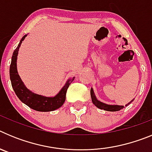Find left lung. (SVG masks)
<instances>
[{
	"mask_svg": "<svg viewBox=\"0 0 152 152\" xmlns=\"http://www.w3.org/2000/svg\"><path fill=\"white\" fill-rule=\"evenodd\" d=\"M91 100H92L93 103L96 106L97 108L100 109V110H103L107 111H110V112H115V111H119L120 110H122L123 108H124V106H119V105H109V104H106V103H103L102 102L99 101L96 98L94 95V90L91 88ZM133 101V100H132L131 102ZM126 104V106H128L129 103Z\"/></svg>",
	"mask_w": 152,
	"mask_h": 152,
	"instance_id": "obj_1",
	"label": "left lung"
}]
</instances>
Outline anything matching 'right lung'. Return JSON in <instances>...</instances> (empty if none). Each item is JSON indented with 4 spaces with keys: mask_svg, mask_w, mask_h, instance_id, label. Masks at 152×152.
Returning a JSON list of instances; mask_svg holds the SVG:
<instances>
[{
    "mask_svg": "<svg viewBox=\"0 0 152 152\" xmlns=\"http://www.w3.org/2000/svg\"><path fill=\"white\" fill-rule=\"evenodd\" d=\"M26 36V35H25L21 39L18 46L14 50L12 56L11 64L10 67V77L11 80L12 88L20 101L34 110L40 111V112H49V111L56 110L57 109L60 108L65 101L67 90L70 84L75 80V77L69 79L65 85L61 88L59 93L53 97H48V96L36 94L28 90L20 77L17 68V59L19 49L20 47L22 41H23Z\"/></svg>",
    "mask_w": 152,
    "mask_h": 152,
    "instance_id": "add662e5",
    "label": "right lung"
}]
</instances>
